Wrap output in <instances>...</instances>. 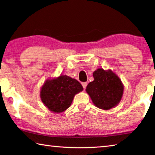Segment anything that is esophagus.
<instances>
[{
  "mask_svg": "<svg viewBox=\"0 0 155 155\" xmlns=\"http://www.w3.org/2000/svg\"><path fill=\"white\" fill-rule=\"evenodd\" d=\"M82 85L83 86V88L85 89L86 87V86H87V82H82Z\"/></svg>",
  "mask_w": 155,
  "mask_h": 155,
  "instance_id": "esophagus-1",
  "label": "esophagus"
}]
</instances>
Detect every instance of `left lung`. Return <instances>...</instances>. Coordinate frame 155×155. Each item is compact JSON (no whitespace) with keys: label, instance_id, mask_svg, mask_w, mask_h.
Segmentation results:
<instances>
[{"label":"left lung","instance_id":"obj_1","mask_svg":"<svg viewBox=\"0 0 155 155\" xmlns=\"http://www.w3.org/2000/svg\"><path fill=\"white\" fill-rule=\"evenodd\" d=\"M94 81L86 91L93 104L102 110H110L117 105L123 94V84L120 78L111 70L98 69L93 73Z\"/></svg>","mask_w":155,"mask_h":155}]
</instances>
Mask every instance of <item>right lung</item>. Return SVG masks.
Masks as SVG:
<instances>
[{
	"label": "right lung",
	"mask_w": 155,
	"mask_h": 155,
	"mask_svg": "<svg viewBox=\"0 0 155 155\" xmlns=\"http://www.w3.org/2000/svg\"><path fill=\"white\" fill-rule=\"evenodd\" d=\"M82 91V86L78 80L62 75L46 80L41 89L40 97L50 111L61 113L70 107L74 96Z\"/></svg>",
	"instance_id": "obj_1"
}]
</instances>
